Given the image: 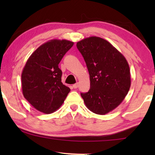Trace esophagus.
Here are the masks:
<instances>
[{"label": "esophagus", "mask_w": 155, "mask_h": 155, "mask_svg": "<svg viewBox=\"0 0 155 155\" xmlns=\"http://www.w3.org/2000/svg\"><path fill=\"white\" fill-rule=\"evenodd\" d=\"M72 87H73V88H74V89H77L78 87V83L73 84V86H72Z\"/></svg>", "instance_id": "obj_1"}]
</instances>
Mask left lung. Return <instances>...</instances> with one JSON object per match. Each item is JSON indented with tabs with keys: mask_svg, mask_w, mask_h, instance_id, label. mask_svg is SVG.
<instances>
[{
	"mask_svg": "<svg viewBox=\"0 0 155 155\" xmlns=\"http://www.w3.org/2000/svg\"><path fill=\"white\" fill-rule=\"evenodd\" d=\"M76 45L85 61L90 80V90L81 93V97L89 110L104 115L120 105L130 90L128 61L102 38L90 37Z\"/></svg>",
	"mask_w": 155,
	"mask_h": 155,
	"instance_id": "1",
	"label": "left lung"
}]
</instances>
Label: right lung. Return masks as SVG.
Segmentation results:
<instances>
[{
    "label": "right lung",
    "instance_id": "add662e5",
    "mask_svg": "<svg viewBox=\"0 0 155 155\" xmlns=\"http://www.w3.org/2000/svg\"><path fill=\"white\" fill-rule=\"evenodd\" d=\"M73 44L65 39L50 40L31 54L22 70L23 96L42 113L56 111L71 91L61 82L62 71L58 64Z\"/></svg>",
    "mask_w": 155,
    "mask_h": 155
}]
</instances>
